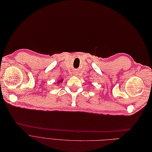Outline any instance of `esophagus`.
Wrapping results in <instances>:
<instances>
[{
	"instance_id": "obj_1",
	"label": "esophagus",
	"mask_w": 152,
	"mask_h": 152,
	"mask_svg": "<svg viewBox=\"0 0 152 152\" xmlns=\"http://www.w3.org/2000/svg\"><path fill=\"white\" fill-rule=\"evenodd\" d=\"M75 75H77V74H75Z\"/></svg>"
}]
</instances>
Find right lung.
I'll list each match as a JSON object with an SVG mask.
<instances>
[{
  "instance_id": "add662e5",
  "label": "right lung",
  "mask_w": 152,
  "mask_h": 152,
  "mask_svg": "<svg viewBox=\"0 0 152 152\" xmlns=\"http://www.w3.org/2000/svg\"><path fill=\"white\" fill-rule=\"evenodd\" d=\"M62 80H63V79H62V80H58L59 82H58V83H61V82H62Z\"/></svg>"
}]
</instances>
